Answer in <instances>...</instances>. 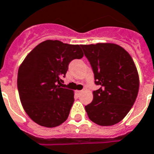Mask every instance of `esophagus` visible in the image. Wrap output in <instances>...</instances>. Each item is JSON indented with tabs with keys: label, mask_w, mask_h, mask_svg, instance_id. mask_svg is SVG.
<instances>
[{
	"label": "esophagus",
	"mask_w": 154,
	"mask_h": 154,
	"mask_svg": "<svg viewBox=\"0 0 154 154\" xmlns=\"http://www.w3.org/2000/svg\"><path fill=\"white\" fill-rule=\"evenodd\" d=\"M81 92H82V91H79V90H77V94H81Z\"/></svg>",
	"instance_id": "34e87169"
}]
</instances>
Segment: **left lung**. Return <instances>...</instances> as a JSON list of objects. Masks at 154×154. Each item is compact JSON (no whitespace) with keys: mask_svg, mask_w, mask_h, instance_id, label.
Returning <instances> with one entry per match:
<instances>
[{"mask_svg":"<svg viewBox=\"0 0 154 154\" xmlns=\"http://www.w3.org/2000/svg\"><path fill=\"white\" fill-rule=\"evenodd\" d=\"M100 88L92 92L85 106L89 119L100 126H112L123 119L135 102L139 77L135 64L124 48L104 42L81 45Z\"/></svg>","mask_w":154,"mask_h":154,"instance_id":"8db88e82","label":"left lung"}]
</instances>
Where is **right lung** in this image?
<instances>
[{
    "label": "right lung",
    "instance_id": "add662e5",
    "mask_svg": "<svg viewBox=\"0 0 154 154\" xmlns=\"http://www.w3.org/2000/svg\"><path fill=\"white\" fill-rule=\"evenodd\" d=\"M84 56L81 45L46 40L20 66L17 87L26 113L37 124L55 127L67 119L74 101L73 90L61 88L69 62Z\"/></svg>",
    "mask_w": 154,
    "mask_h": 154
}]
</instances>
